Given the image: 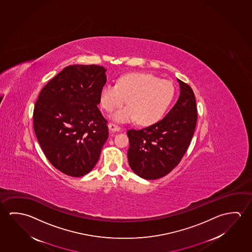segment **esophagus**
Returning <instances> with one entry per match:
<instances>
[{"instance_id": "34e87169", "label": "esophagus", "mask_w": 252, "mask_h": 252, "mask_svg": "<svg viewBox=\"0 0 252 252\" xmlns=\"http://www.w3.org/2000/svg\"><path fill=\"white\" fill-rule=\"evenodd\" d=\"M108 127L110 129V131H112V132H119L120 130V126H116L115 124H112V123L108 125Z\"/></svg>"}]
</instances>
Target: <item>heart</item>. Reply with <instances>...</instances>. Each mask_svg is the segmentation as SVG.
Instances as JSON below:
<instances>
[{"instance_id": "b5f03b06", "label": "heart", "mask_w": 252, "mask_h": 252, "mask_svg": "<svg viewBox=\"0 0 252 252\" xmlns=\"http://www.w3.org/2000/svg\"><path fill=\"white\" fill-rule=\"evenodd\" d=\"M175 88L167 80L152 74L131 73L121 76L117 84L107 83L100 91V102L107 112H112L127 101L129 106L112 115L119 123L138 120L140 125H151L160 120L173 100Z\"/></svg>"}]
</instances>
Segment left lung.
I'll return each instance as SVG.
<instances>
[{
  "mask_svg": "<svg viewBox=\"0 0 252 252\" xmlns=\"http://www.w3.org/2000/svg\"><path fill=\"white\" fill-rule=\"evenodd\" d=\"M178 80L180 95L162 120L148 127L127 131L128 163L140 178L154 180L169 174L190 146L197 123L193 91Z\"/></svg>",
  "mask_w": 252,
  "mask_h": 252,
  "instance_id": "left-lung-1",
  "label": "left lung"
}]
</instances>
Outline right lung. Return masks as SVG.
<instances>
[{"label": "right lung", "instance_id": "add662e5", "mask_svg": "<svg viewBox=\"0 0 252 252\" xmlns=\"http://www.w3.org/2000/svg\"><path fill=\"white\" fill-rule=\"evenodd\" d=\"M105 72L96 65L66 66L42 89L35 103L38 143L48 161L67 176L91 171L107 140V121L97 107Z\"/></svg>", "mask_w": 252, "mask_h": 252}]
</instances>
